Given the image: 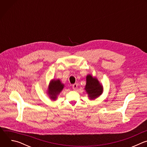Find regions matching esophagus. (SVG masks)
I'll list each match as a JSON object with an SVG mask.
<instances>
[{
	"label": "esophagus",
	"instance_id": "1",
	"mask_svg": "<svg viewBox=\"0 0 147 147\" xmlns=\"http://www.w3.org/2000/svg\"><path fill=\"white\" fill-rule=\"evenodd\" d=\"M72 88H73V90H76L77 89V83H75V84H73L72 85Z\"/></svg>",
	"mask_w": 147,
	"mask_h": 147
}]
</instances>
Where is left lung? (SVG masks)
Wrapping results in <instances>:
<instances>
[{
	"mask_svg": "<svg viewBox=\"0 0 147 147\" xmlns=\"http://www.w3.org/2000/svg\"><path fill=\"white\" fill-rule=\"evenodd\" d=\"M90 99H95L102 92V86L97 79L93 78L91 75L87 76V83L85 88Z\"/></svg>",
	"mask_w": 147,
	"mask_h": 147,
	"instance_id": "obj_1",
	"label": "left lung"
}]
</instances>
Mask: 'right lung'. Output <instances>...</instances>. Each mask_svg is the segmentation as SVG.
<instances>
[{"mask_svg":"<svg viewBox=\"0 0 147 147\" xmlns=\"http://www.w3.org/2000/svg\"><path fill=\"white\" fill-rule=\"evenodd\" d=\"M64 87V85L61 83L59 80H52L50 84L48 94L52 99L55 100L57 95L61 92Z\"/></svg>","mask_w":147,"mask_h":147,"instance_id":"right-lung-1","label":"right lung"}]
</instances>
